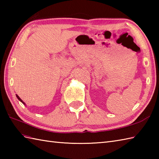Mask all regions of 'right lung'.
<instances>
[{
    "instance_id": "add662e5",
    "label": "right lung",
    "mask_w": 159,
    "mask_h": 159,
    "mask_svg": "<svg viewBox=\"0 0 159 159\" xmlns=\"http://www.w3.org/2000/svg\"><path fill=\"white\" fill-rule=\"evenodd\" d=\"M16 97H17V98H18V100H19L20 101V102H22V103H23L24 104H25V103L23 102V101L22 100V99H21V98H20V97H19V96H18V95H17V94H16Z\"/></svg>"
}]
</instances>
